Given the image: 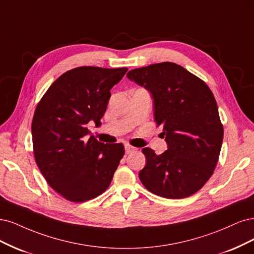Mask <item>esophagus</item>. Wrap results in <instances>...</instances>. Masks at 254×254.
<instances>
[{
	"label": "esophagus",
	"instance_id": "34e87169",
	"mask_svg": "<svg viewBox=\"0 0 254 254\" xmlns=\"http://www.w3.org/2000/svg\"><path fill=\"white\" fill-rule=\"evenodd\" d=\"M125 149H126V153L127 154H130V153H133V152L136 151V148H134V146L129 145V144H126L125 145Z\"/></svg>",
	"mask_w": 254,
	"mask_h": 254
}]
</instances>
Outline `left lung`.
<instances>
[{"label": "left lung", "instance_id": "obj_1", "mask_svg": "<svg viewBox=\"0 0 254 254\" xmlns=\"http://www.w3.org/2000/svg\"><path fill=\"white\" fill-rule=\"evenodd\" d=\"M127 76L152 94L155 121L168 143L160 155L142 149V185L166 198L193 195L213 174L223 143L224 127L213 93L200 78L172 62L135 68Z\"/></svg>", "mask_w": 254, "mask_h": 254}]
</instances>
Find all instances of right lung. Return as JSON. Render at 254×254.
<instances>
[{"mask_svg": "<svg viewBox=\"0 0 254 254\" xmlns=\"http://www.w3.org/2000/svg\"><path fill=\"white\" fill-rule=\"evenodd\" d=\"M127 67L80 66L64 72L39 101L31 124L32 148L41 173L63 198L83 202L108 189L125 155L122 143L104 144L89 133L106 111L111 88Z\"/></svg>", "mask_w": 254, "mask_h": 254, "instance_id": "1", "label": "right lung"}]
</instances>
